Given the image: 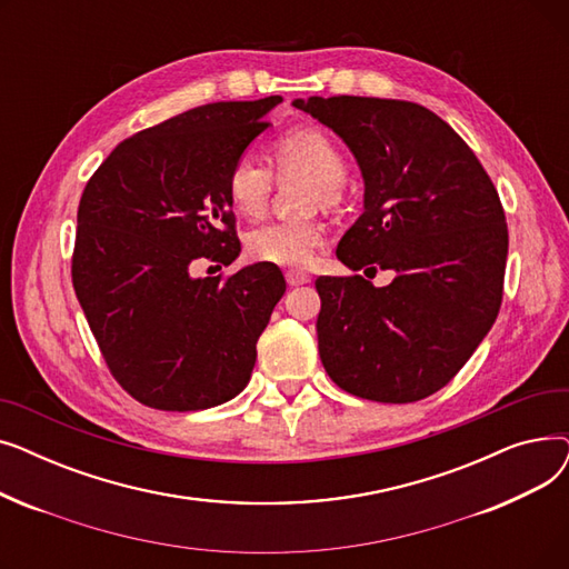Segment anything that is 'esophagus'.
<instances>
[{
	"mask_svg": "<svg viewBox=\"0 0 569 569\" xmlns=\"http://www.w3.org/2000/svg\"><path fill=\"white\" fill-rule=\"evenodd\" d=\"M286 281H288V286H305L311 281V277L307 272H300V269H288Z\"/></svg>",
	"mask_w": 569,
	"mask_h": 569,
	"instance_id": "obj_1",
	"label": "esophagus"
}]
</instances>
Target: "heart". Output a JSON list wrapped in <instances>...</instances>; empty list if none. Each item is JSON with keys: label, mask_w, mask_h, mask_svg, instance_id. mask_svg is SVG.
<instances>
[{"label": "heart", "mask_w": 569, "mask_h": 569, "mask_svg": "<svg viewBox=\"0 0 569 569\" xmlns=\"http://www.w3.org/2000/svg\"><path fill=\"white\" fill-rule=\"evenodd\" d=\"M272 163L281 179H311L307 191L309 209L339 204L341 184L346 179V159L327 133L318 129H300L281 136L272 144ZM272 172L251 154L234 159L226 177L228 198L237 212L244 217L262 214L269 193H272ZM322 239L325 226L313 217L269 221L247 234V251L260 262L305 267L311 262Z\"/></svg>", "instance_id": "obj_1"}]
</instances>
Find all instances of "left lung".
Masks as SVG:
<instances>
[{"label":"left lung","mask_w":569,"mask_h":569,"mask_svg":"<svg viewBox=\"0 0 569 569\" xmlns=\"http://www.w3.org/2000/svg\"><path fill=\"white\" fill-rule=\"evenodd\" d=\"M330 127L365 179V212L337 247L352 272L318 277V350L341 390L380 403L420 401L450 382L502 302L507 223L491 177L463 138L410 101L295 99Z\"/></svg>","instance_id":"obj_1"}]
</instances>
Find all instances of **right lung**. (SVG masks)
<instances>
[{
	"label": "right lung",
	"instance_id": "1",
	"mask_svg": "<svg viewBox=\"0 0 569 569\" xmlns=\"http://www.w3.org/2000/svg\"><path fill=\"white\" fill-rule=\"evenodd\" d=\"M281 101H219L170 117L119 142L82 191L73 288L110 373L149 408H212L251 378L258 337L286 292L281 269L193 272L242 251L226 177Z\"/></svg>",
	"mask_w": 569,
	"mask_h": 569
}]
</instances>
